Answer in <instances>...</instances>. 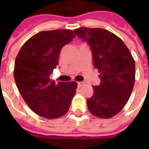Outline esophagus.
Returning a JSON list of instances; mask_svg holds the SVG:
<instances>
[{"label": "esophagus", "mask_w": 149, "mask_h": 149, "mask_svg": "<svg viewBox=\"0 0 149 149\" xmlns=\"http://www.w3.org/2000/svg\"><path fill=\"white\" fill-rule=\"evenodd\" d=\"M84 84H85V82H84V81H81V82H78L77 83L78 87H81V86H83Z\"/></svg>", "instance_id": "obj_1"}]
</instances>
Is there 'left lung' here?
<instances>
[{
  "label": "left lung",
  "instance_id": "8db88e82",
  "mask_svg": "<svg viewBox=\"0 0 149 149\" xmlns=\"http://www.w3.org/2000/svg\"><path fill=\"white\" fill-rule=\"evenodd\" d=\"M90 46L94 67L100 72V84L93 86L87 99L93 115L111 118L128 102L135 83V61L127 46L115 34L100 28L81 27L74 30Z\"/></svg>",
  "mask_w": 149,
  "mask_h": 149
}]
</instances>
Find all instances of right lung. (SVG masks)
Here are the masks:
<instances>
[{
  "mask_svg": "<svg viewBox=\"0 0 149 149\" xmlns=\"http://www.w3.org/2000/svg\"><path fill=\"white\" fill-rule=\"evenodd\" d=\"M76 37L70 29L43 31L29 38L15 61L14 79L21 97L37 115L59 118L67 113L76 93L75 81L56 84L50 75L58 65L62 47Z\"/></svg>",
  "mask_w": 149,
  "mask_h": 149,
  "instance_id": "1",
  "label": "right lung"
}]
</instances>
